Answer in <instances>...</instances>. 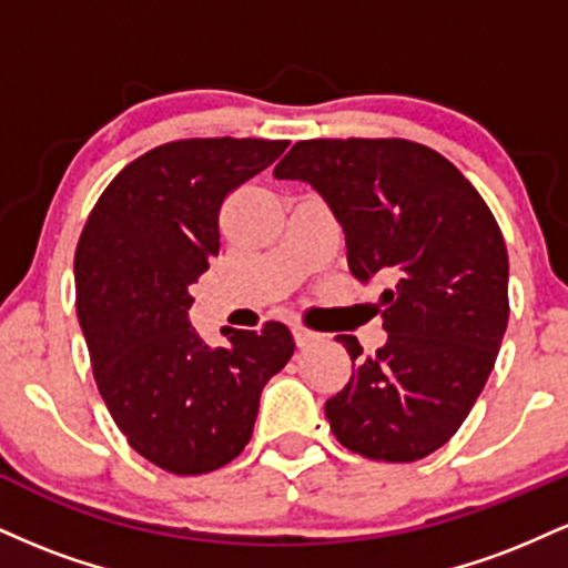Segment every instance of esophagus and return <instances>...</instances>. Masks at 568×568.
<instances>
[{
  "mask_svg": "<svg viewBox=\"0 0 568 568\" xmlns=\"http://www.w3.org/2000/svg\"><path fill=\"white\" fill-rule=\"evenodd\" d=\"M317 338H321V334H315V331H306L304 325H293V342H296V347H310Z\"/></svg>",
  "mask_w": 568,
  "mask_h": 568,
  "instance_id": "1",
  "label": "esophagus"
}]
</instances>
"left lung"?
Returning <instances> with one entry per match:
<instances>
[{"label": "left lung", "mask_w": 568, "mask_h": 568, "mask_svg": "<svg viewBox=\"0 0 568 568\" xmlns=\"http://www.w3.org/2000/svg\"><path fill=\"white\" fill-rule=\"evenodd\" d=\"M275 179L304 181L344 230L349 272L393 283L387 342L325 403L336 440L384 462L438 452L470 414L507 328V247L491 211L443 154L403 139L298 141ZM358 363L355 364L354 361Z\"/></svg>", "instance_id": "8db88e82"}]
</instances>
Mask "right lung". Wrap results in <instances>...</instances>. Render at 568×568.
<instances>
[{
	"label": "right lung",
	"mask_w": 568,
	"mask_h": 568,
	"mask_svg": "<svg viewBox=\"0 0 568 568\" xmlns=\"http://www.w3.org/2000/svg\"><path fill=\"white\" fill-rule=\"evenodd\" d=\"M288 141L162 143L116 173L74 256L77 315L98 393L143 459L175 475L219 470L245 448L264 384L293 336L221 328L207 347L189 323L192 288L219 256L221 202L270 168Z\"/></svg>",
	"instance_id": "right-lung-1"
}]
</instances>
